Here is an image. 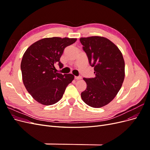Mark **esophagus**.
I'll return each mask as SVG.
<instances>
[{
	"instance_id": "esophagus-1",
	"label": "esophagus",
	"mask_w": 150,
	"mask_h": 150,
	"mask_svg": "<svg viewBox=\"0 0 150 150\" xmlns=\"http://www.w3.org/2000/svg\"><path fill=\"white\" fill-rule=\"evenodd\" d=\"M81 76H75V79L76 80H79V79H81Z\"/></svg>"
}]
</instances>
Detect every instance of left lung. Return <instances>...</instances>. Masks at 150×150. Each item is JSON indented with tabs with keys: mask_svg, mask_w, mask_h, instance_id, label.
<instances>
[{
	"mask_svg": "<svg viewBox=\"0 0 150 150\" xmlns=\"http://www.w3.org/2000/svg\"><path fill=\"white\" fill-rule=\"evenodd\" d=\"M89 64L94 67V78H83L87 84L81 93L83 101L99 108L110 103L120 90L125 79V61L116 45L99 36L80 38Z\"/></svg>",
	"mask_w": 150,
	"mask_h": 150,
	"instance_id": "8db88e82",
	"label": "left lung"
}]
</instances>
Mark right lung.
<instances>
[{"instance_id":"add662e5","label":"right lung","mask_w":150,"mask_h":150,"mask_svg":"<svg viewBox=\"0 0 150 150\" xmlns=\"http://www.w3.org/2000/svg\"><path fill=\"white\" fill-rule=\"evenodd\" d=\"M74 38L57 37L42 39L29 46L22 59V81L29 93L36 101L52 105L62 98L67 85L74 79L72 74L55 71L64 49L76 41Z\"/></svg>"}]
</instances>
